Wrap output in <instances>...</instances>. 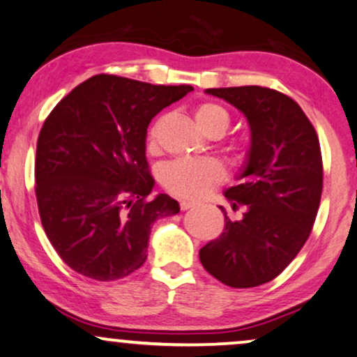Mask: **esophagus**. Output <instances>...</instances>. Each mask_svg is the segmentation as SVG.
<instances>
[{
	"instance_id": "34e87169",
	"label": "esophagus",
	"mask_w": 357,
	"mask_h": 357,
	"mask_svg": "<svg viewBox=\"0 0 357 357\" xmlns=\"http://www.w3.org/2000/svg\"><path fill=\"white\" fill-rule=\"evenodd\" d=\"M179 206H181L183 211H188V209H191V207H194L196 204H194V202H191V201H181V202H179Z\"/></svg>"
}]
</instances>
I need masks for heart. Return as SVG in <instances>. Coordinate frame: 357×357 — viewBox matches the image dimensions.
I'll use <instances>...</instances> for the list:
<instances>
[{
    "mask_svg": "<svg viewBox=\"0 0 357 357\" xmlns=\"http://www.w3.org/2000/svg\"><path fill=\"white\" fill-rule=\"evenodd\" d=\"M194 120L202 132L209 137H220L231 126V115L222 105L214 102H202L194 107ZM161 120L153 121L146 133V146L155 151L158 146ZM234 160L245 163L250 156V145L245 139H234L229 145ZM225 169L218 160H176L161 169L160 181L163 188L173 196L183 199H201L211 189L224 181Z\"/></svg>",
    "mask_w": 357,
    "mask_h": 357,
    "instance_id": "b5f03b06",
    "label": "heart"
}]
</instances>
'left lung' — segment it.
<instances>
[{"mask_svg":"<svg viewBox=\"0 0 357 357\" xmlns=\"http://www.w3.org/2000/svg\"><path fill=\"white\" fill-rule=\"evenodd\" d=\"M249 120L250 156L242 184L225 197L241 219L199 250L202 267L224 285L252 288L285 270L310 237L323 192V158L317 130L291 97L278 90L243 87L207 89Z\"/></svg>","mask_w":357,"mask_h":357,"instance_id":"obj_1","label":"left lung"}]
</instances>
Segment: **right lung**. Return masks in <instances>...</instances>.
<instances>
[{"label": "right lung", "mask_w": 357, "mask_h": 357, "mask_svg": "<svg viewBox=\"0 0 357 357\" xmlns=\"http://www.w3.org/2000/svg\"><path fill=\"white\" fill-rule=\"evenodd\" d=\"M191 85H153L98 74L77 85L44 120L36 148V199L44 232L69 267L112 282L145 264L158 218L179 212L145 155L146 128Z\"/></svg>", "instance_id": "right-lung-1"}]
</instances>
